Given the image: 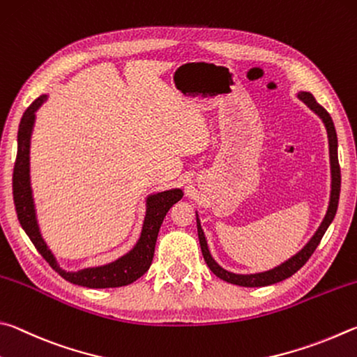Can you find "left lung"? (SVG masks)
<instances>
[{"mask_svg": "<svg viewBox=\"0 0 357 357\" xmlns=\"http://www.w3.org/2000/svg\"><path fill=\"white\" fill-rule=\"evenodd\" d=\"M299 98L309 106L312 111H315L318 116L323 119L324 125H326L328 130V137H329V155H331V171H333V191H331V202H329V208L328 213L324 216V220L321 222L320 229L317 230V234L314 235L307 246H305L301 252H298L295 257H291L289 261H285L278 268H274L271 271L266 273H260V274H251V276H240V274H232L216 264V261L211 259V255L208 252V246L207 241H205V236L202 232L201 222L197 220V234H199V243H201V249H202V255L205 261L211 271H213L218 278L226 280V282L235 284V285H241V287H265V285H271L280 282L287 278H290L295 274L299 268H303L305 265V261L310 259V255L315 252L317 246L320 245V241L323 238L324 232H326L329 224L333 222L334 216L337 213V205H339V197H340V182H342V175H340V165H339V155H337V133H335V127L333 122V117L329 116V112L323 108L321 105L317 103V100L314 96L309 92H301L299 93Z\"/></svg>", "mask_w": 357, "mask_h": 357, "instance_id": "left-lung-1", "label": "left lung"}]
</instances>
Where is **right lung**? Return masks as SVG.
Segmentation results:
<instances>
[{
  "instance_id": "1",
  "label": "right lung",
  "mask_w": 357,
  "mask_h": 357,
  "mask_svg": "<svg viewBox=\"0 0 357 357\" xmlns=\"http://www.w3.org/2000/svg\"><path fill=\"white\" fill-rule=\"evenodd\" d=\"M45 100L47 96L36 98L28 106V109L24 111L20 121V127H18V149L14 165V174H12V192H14V204L18 221H20L23 230L26 232L29 240L33 241V245L42 257L48 261V265L61 278H64L68 282L87 287V289H109V287H122L135 282L152 265L156 236H158L162 220H165L169 208L182 199L183 192L180 190H171L149 197L147 215L146 221H144L141 238L130 254L123 255L122 259H119L114 264H109L106 266L89 268V270H83L78 273L62 271L58 264H56L53 254L47 248L45 241L40 236L39 226H37L36 221L33 192H31L29 185V141L36 117L34 112L39 109V106Z\"/></svg>"
}]
</instances>
